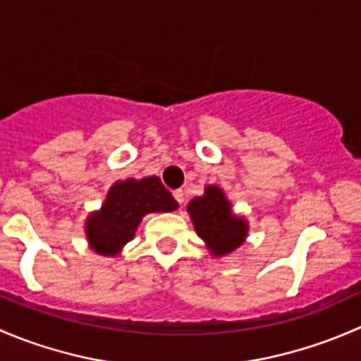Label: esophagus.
Instances as JSON below:
<instances>
[{"instance_id":"esophagus-1","label":"esophagus","mask_w":361,"mask_h":361,"mask_svg":"<svg viewBox=\"0 0 361 361\" xmlns=\"http://www.w3.org/2000/svg\"><path fill=\"white\" fill-rule=\"evenodd\" d=\"M173 195H174V199H176V202L180 204H183V201H185V194H183V190H174L173 192Z\"/></svg>"}]
</instances>
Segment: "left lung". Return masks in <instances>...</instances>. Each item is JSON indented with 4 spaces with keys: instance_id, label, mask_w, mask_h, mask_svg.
Listing matches in <instances>:
<instances>
[{
    "instance_id": "left-lung-1",
    "label": "left lung",
    "mask_w": 361,
    "mask_h": 361,
    "mask_svg": "<svg viewBox=\"0 0 361 361\" xmlns=\"http://www.w3.org/2000/svg\"><path fill=\"white\" fill-rule=\"evenodd\" d=\"M194 228L214 257L232 253L245 243L248 221L232 213V204L216 185H207L204 195L188 202Z\"/></svg>"
}]
</instances>
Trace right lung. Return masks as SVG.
I'll list each match as a JSON object with an SVG mask.
<instances>
[{
	"instance_id": "add662e5",
	"label": "right lung",
	"mask_w": 361,
	"mask_h": 361,
	"mask_svg": "<svg viewBox=\"0 0 361 361\" xmlns=\"http://www.w3.org/2000/svg\"><path fill=\"white\" fill-rule=\"evenodd\" d=\"M174 209L178 202L157 176L116 181L101 209L87 218V241L96 253L113 257L134 238L145 214Z\"/></svg>"
}]
</instances>
